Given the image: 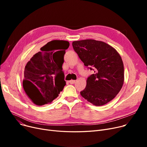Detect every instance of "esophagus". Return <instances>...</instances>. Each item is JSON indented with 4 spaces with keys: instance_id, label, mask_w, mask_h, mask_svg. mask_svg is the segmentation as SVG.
I'll list each match as a JSON object with an SVG mask.
<instances>
[{
    "instance_id": "esophagus-1",
    "label": "esophagus",
    "mask_w": 147,
    "mask_h": 147,
    "mask_svg": "<svg viewBox=\"0 0 147 147\" xmlns=\"http://www.w3.org/2000/svg\"><path fill=\"white\" fill-rule=\"evenodd\" d=\"M75 82H76V80H71L69 81V83L70 84H74V83H75Z\"/></svg>"
}]
</instances>
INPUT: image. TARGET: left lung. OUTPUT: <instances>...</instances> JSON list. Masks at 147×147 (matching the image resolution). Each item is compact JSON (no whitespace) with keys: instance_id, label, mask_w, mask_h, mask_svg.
I'll list each match as a JSON object with an SVG mask.
<instances>
[{"instance_id":"1","label":"left lung","mask_w":147,"mask_h":147,"mask_svg":"<svg viewBox=\"0 0 147 147\" xmlns=\"http://www.w3.org/2000/svg\"><path fill=\"white\" fill-rule=\"evenodd\" d=\"M72 45L84 65L94 70L80 95L96 106L109 102L124 83V66L120 54L109 44L94 39L74 41Z\"/></svg>"}]
</instances>
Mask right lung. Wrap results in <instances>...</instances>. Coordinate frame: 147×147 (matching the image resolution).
I'll list each match as a JSON object with an SVG mask.
<instances>
[{"label":"right lung","mask_w":147,"mask_h":147,"mask_svg":"<svg viewBox=\"0 0 147 147\" xmlns=\"http://www.w3.org/2000/svg\"><path fill=\"white\" fill-rule=\"evenodd\" d=\"M69 46L68 41L52 40L27 63L22 86L34 104L40 106L50 104L63 90L66 83L62 65Z\"/></svg>","instance_id":"add662e5"}]
</instances>
